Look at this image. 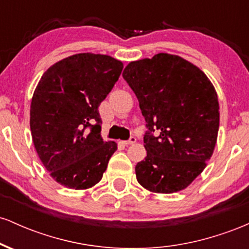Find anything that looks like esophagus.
<instances>
[{
    "label": "esophagus",
    "mask_w": 249,
    "mask_h": 249,
    "mask_svg": "<svg viewBox=\"0 0 249 249\" xmlns=\"http://www.w3.org/2000/svg\"><path fill=\"white\" fill-rule=\"evenodd\" d=\"M137 142L136 137H131V138L128 139V141L124 142V144H125V145H132V144H134V142Z\"/></svg>",
    "instance_id": "esophagus-1"
}]
</instances>
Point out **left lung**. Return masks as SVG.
I'll return each mask as SVG.
<instances>
[{
	"label": "left lung",
	"instance_id": "left-lung-1",
	"mask_svg": "<svg viewBox=\"0 0 249 249\" xmlns=\"http://www.w3.org/2000/svg\"><path fill=\"white\" fill-rule=\"evenodd\" d=\"M123 77L139 102L148 131L145 160L136 165L150 192L186 188L206 167L219 131L218 95L208 77L182 57L160 53L130 62ZM159 130L160 136L152 132Z\"/></svg>",
	"mask_w": 249,
	"mask_h": 249
}]
</instances>
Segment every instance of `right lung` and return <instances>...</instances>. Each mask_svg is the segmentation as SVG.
<instances>
[{"instance_id":"obj_1","label":"right lung","mask_w":249,"mask_h":249,"mask_svg":"<svg viewBox=\"0 0 249 249\" xmlns=\"http://www.w3.org/2000/svg\"><path fill=\"white\" fill-rule=\"evenodd\" d=\"M123 67L107 55L76 53L39 79L30 105L31 137L42 164L63 186H95L117 150L115 142L103 141L98 107Z\"/></svg>"}]
</instances>
